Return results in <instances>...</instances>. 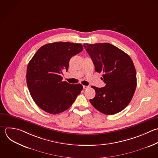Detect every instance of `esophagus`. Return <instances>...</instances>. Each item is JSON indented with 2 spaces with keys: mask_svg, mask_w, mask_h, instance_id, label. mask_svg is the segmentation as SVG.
I'll use <instances>...</instances> for the list:
<instances>
[{
  "mask_svg": "<svg viewBox=\"0 0 158 158\" xmlns=\"http://www.w3.org/2000/svg\"><path fill=\"white\" fill-rule=\"evenodd\" d=\"M83 89H85L88 88H89V86H85V85H83Z\"/></svg>",
  "mask_w": 158,
  "mask_h": 158,
  "instance_id": "obj_1",
  "label": "esophagus"
}]
</instances>
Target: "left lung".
<instances>
[{
	"instance_id": "8db88e82",
	"label": "left lung",
	"mask_w": 158,
	"mask_h": 158,
	"mask_svg": "<svg viewBox=\"0 0 158 158\" xmlns=\"http://www.w3.org/2000/svg\"><path fill=\"white\" fill-rule=\"evenodd\" d=\"M93 60L95 71L103 73L104 87L91 86L96 91L90 103L106 115L115 114L131 101L136 87V75L130 57L115 46L104 43L84 44Z\"/></svg>"
}]
</instances>
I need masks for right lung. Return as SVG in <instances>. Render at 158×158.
<instances>
[{
	"label": "right lung",
	"mask_w": 158,
	"mask_h": 158,
	"mask_svg": "<svg viewBox=\"0 0 158 158\" xmlns=\"http://www.w3.org/2000/svg\"><path fill=\"white\" fill-rule=\"evenodd\" d=\"M81 44L56 42L41 47L27 66V83L35 103L52 114L69 109L83 89L81 84L62 81L63 71L68 70L69 61L83 51Z\"/></svg>",
	"instance_id": "1"
}]
</instances>
